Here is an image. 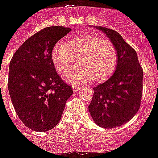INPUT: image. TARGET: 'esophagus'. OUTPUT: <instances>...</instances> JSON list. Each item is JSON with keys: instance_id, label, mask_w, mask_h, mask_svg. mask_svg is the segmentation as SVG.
<instances>
[{"instance_id": "obj_1", "label": "esophagus", "mask_w": 158, "mask_h": 158, "mask_svg": "<svg viewBox=\"0 0 158 158\" xmlns=\"http://www.w3.org/2000/svg\"><path fill=\"white\" fill-rule=\"evenodd\" d=\"M72 88H73V92H78V91H79L80 90V89H81V87H80V86H78V85H74L72 87Z\"/></svg>"}]
</instances>
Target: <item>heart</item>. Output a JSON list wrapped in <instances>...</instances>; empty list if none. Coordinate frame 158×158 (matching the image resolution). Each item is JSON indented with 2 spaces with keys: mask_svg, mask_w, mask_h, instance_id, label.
Listing matches in <instances>:
<instances>
[{
  "mask_svg": "<svg viewBox=\"0 0 158 158\" xmlns=\"http://www.w3.org/2000/svg\"><path fill=\"white\" fill-rule=\"evenodd\" d=\"M77 56L79 65L65 76V80L72 84H81L92 79L105 81L116 69L118 53L114 45L96 35L82 33L70 36L66 44H56L51 52L53 66L61 75L66 73Z\"/></svg>",
  "mask_w": 158,
  "mask_h": 158,
  "instance_id": "1",
  "label": "heart"
}]
</instances>
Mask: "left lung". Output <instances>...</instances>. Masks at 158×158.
<instances>
[{"instance_id": "obj_1", "label": "left lung", "mask_w": 158, "mask_h": 158, "mask_svg": "<svg viewBox=\"0 0 158 158\" xmlns=\"http://www.w3.org/2000/svg\"><path fill=\"white\" fill-rule=\"evenodd\" d=\"M108 37L118 53L114 73L106 82L93 88L88 110L95 123L114 128L130 121L139 109L143 90V70L136 52L111 29L97 27Z\"/></svg>"}]
</instances>
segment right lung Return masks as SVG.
Here are the masks:
<instances>
[{
	"label": "right lung",
	"instance_id": "right-lung-1",
	"mask_svg": "<svg viewBox=\"0 0 158 158\" xmlns=\"http://www.w3.org/2000/svg\"><path fill=\"white\" fill-rule=\"evenodd\" d=\"M70 30L48 27L40 31L19 47L10 61L8 89L13 106L26 127L35 131L54 127L73 94L51 58L53 46Z\"/></svg>",
	"mask_w": 158,
	"mask_h": 158
}]
</instances>
